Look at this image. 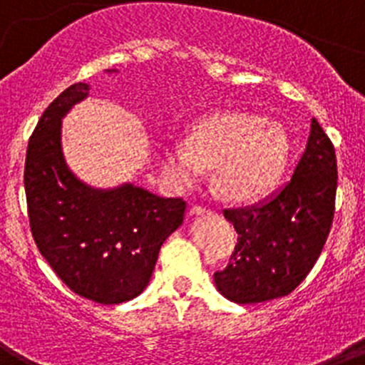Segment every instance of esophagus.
Here are the masks:
<instances>
[{
    "label": "esophagus",
    "instance_id": "34e87169",
    "mask_svg": "<svg viewBox=\"0 0 365 365\" xmlns=\"http://www.w3.org/2000/svg\"><path fill=\"white\" fill-rule=\"evenodd\" d=\"M207 209L205 207H202V205H192L190 207V211H189V215L190 216H202V215H207Z\"/></svg>",
    "mask_w": 365,
    "mask_h": 365
}]
</instances>
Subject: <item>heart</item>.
Wrapping results in <instances>:
<instances>
[{
  "instance_id": "b5f03b06",
  "label": "heart",
  "mask_w": 365,
  "mask_h": 365,
  "mask_svg": "<svg viewBox=\"0 0 365 365\" xmlns=\"http://www.w3.org/2000/svg\"><path fill=\"white\" fill-rule=\"evenodd\" d=\"M289 156L284 127L262 116L222 113L202 120L187 142L163 153V175L176 189L202 182L215 169V185L231 202H252L280 180Z\"/></svg>"
}]
</instances>
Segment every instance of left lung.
<instances>
[{"label": "left lung", "mask_w": 365, "mask_h": 365, "mask_svg": "<svg viewBox=\"0 0 365 365\" xmlns=\"http://www.w3.org/2000/svg\"><path fill=\"white\" fill-rule=\"evenodd\" d=\"M334 195V147L313 118L291 180L264 202L223 211L238 232V244L227 267L215 272L216 289L236 304H258L291 293L324 249Z\"/></svg>", "instance_id": "1"}]
</instances>
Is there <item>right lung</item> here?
Instances as JSON below:
<instances>
[{"label": "right lung", "instance_id": "right-lung-1", "mask_svg": "<svg viewBox=\"0 0 365 365\" xmlns=\"http://www.w3.org/2000/svg\"><path fill=\"white\" fill-rule=\"evenodd\" d=\"M88 91L87 83L71 85L41 114L29 142L25 195L34 242L56 274L80 297L113 305L147 287L160 247L182 225L185 202L130 182L96 189L68 169L61 120Z\"/></svg>", "mask_w": 365, "mask_h": 365}]
</instances>
